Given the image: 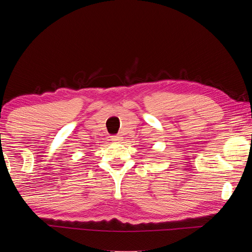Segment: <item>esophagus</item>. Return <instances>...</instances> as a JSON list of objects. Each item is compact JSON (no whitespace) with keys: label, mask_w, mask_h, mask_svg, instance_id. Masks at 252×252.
<instances>
[{"label":"esophagus","mask_w":252,"mask_h":252,"mask_svg":"<svg viewBox=\"0 0 252 252\" xmlns=\"http://www.w3.org/2000/svg\"><path fill=\"white\" fill-rule=\"evenodd\" d=\"M111 140H112L113 142H121L123 140V136L121 135H113L112 138H111Z\"/></svg>","instance_id":"1"}]
</instances>
